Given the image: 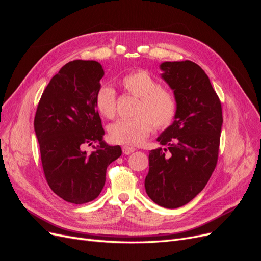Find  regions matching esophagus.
Instances as JSON below:
<instances>
[{
    "instance_id": "obj_1",
    "label": "esophagus",
    "mask_w": 261,
    "mask_h": 261,
    "mask_svg": "<svg viewBox=\"0 0 261 261\" xmlns=\"http://www.w3.org/2000/svg\"><path fill=\"white\" fill-rule=\"evenodd\" d=\"M122 150H123V153L124 154H130V153H133L134 151H135V148L134 147H129V146H124L123 148H122Z\"/></svg>"
}]
</instances>
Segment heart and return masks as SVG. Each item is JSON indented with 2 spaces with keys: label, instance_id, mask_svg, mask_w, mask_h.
Returning <instances> with one entry per match:
<instances>
[{
  "label": "heart",
  "instance_id": "b5f03b06",
  "mask_svg": "<svg viewBox=\"0 0 261 261\" xmlns=\"http://www.w3.org/2000/svg\"><path fill=\"white\" fill-rule=\"evenodd\" d=\"M123 89L138 98L134 114L129 120H118L110 125L109 136L117 144L138 145L156 129L168 128L174 122L178 103L175 93L161 87L159 81L144 69L134 70L122 77ZM94 103L98 112L107 118L116 114V97L113 88L102 86L96 93Z\"/></svg>",
  "mask_w": 261,
  "mask_h": 261
}]
</instances>
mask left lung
Listing matches in <instances>:
<instances>
[{
    "mask_svg": "<svg viewBox=\"0 0 261 261\" xmlns=\"http://www.w3.org/2000/svg\"><path fill=\"white\" fill-rule=\"evenodd\" d=\"M160 67L178 110L175 121L156 139L165 148L149 153L145 188L159 206L175 209L202 191L217 167L222 107L209 77L196 63L164 62Z\"/></svg>",
    "mask_w": 261,
    "mask_h": 261,
    "instance_id": "8db88e82",
    "label": "left lung"
}]
</instances>
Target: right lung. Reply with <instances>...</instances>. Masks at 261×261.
Here are the masks:
<instances>
[{
  "instance_id": "obj_1",
  "label": "right lung",
  "mask_w": 261,
  "mask_h": 261,
  "mask_svg": "<svg viewBox=\"0 0 261 261\" xmlns=\"http://www.w3.org/2000/svg\"><path fill=\"white\" fill-rule=\"evenodd\" d=\"M105 70L96 61L68 62L52 77L38 103L35 132L46 181L65 201L75 204L97 198L109 164L122 154L109 146L94 103ZM99 141L93 153L85 144Z\"/></svg>"
}]
</instances>
